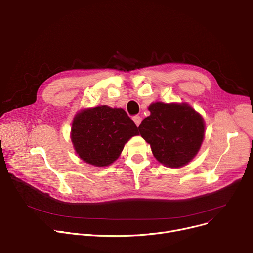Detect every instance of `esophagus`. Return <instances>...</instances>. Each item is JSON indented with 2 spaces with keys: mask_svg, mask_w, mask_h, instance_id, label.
<instances>
[{
  "mask_svg": "<svg viewBox=\"0 0 253 253\" xmlns=\"http://www.w3.org/2000/svg\"><path fill=\"white\" fill-rule=\"evenodd\" d=\"M132 121L135 122V124L139 126V125L141 124V122H142V118H141V116L140 115H135L132 117Z\"/></svg>",
  "mask_w": 253,
  "mask_h": 253,
  "instance_id": "34e87169",
  "label": "esophagus"
}]
</instances>
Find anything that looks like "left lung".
<instances>
[{
  "instance_id": "1",
  "label": "left lung",
  "mask_w": 253,
  "mask_h": 253,
  "mask_svg": "<svg viewBox=\"0 0 253 253\" xmlns=\"http://www.w3.org/2000/svg\"><path fill=\"white\" fill-rule=\"evenodd\" d=\"M151 114L139 126L142 138L149 143L154 157L169 168H181L193 159L204 137V122L188 104L156 102Z\"/></svg>"
}]
</instances>
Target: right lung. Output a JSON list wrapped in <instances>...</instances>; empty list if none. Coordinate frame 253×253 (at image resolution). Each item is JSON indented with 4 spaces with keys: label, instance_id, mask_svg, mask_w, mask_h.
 <instances>
[{
    "label": "right lung",
    "instance_id": "obj_1",
    "mask_svg": "<svg viewBox=\"0 0 253 253\" xmlns=\"http://www.w3.org/2000/svg\"><path fill=\"white\" fill-rule=\"evenodd\" d=\"M138 126L122 108L106 105L81 111L74 117L71 141L79 156L95 167H106L121 155Z\"/></svg>",
    "mask_w": 253,
    "mask_h": 253
}]
</instances>
